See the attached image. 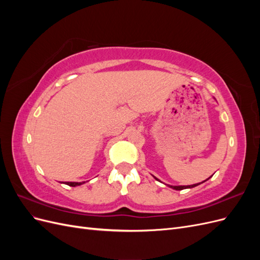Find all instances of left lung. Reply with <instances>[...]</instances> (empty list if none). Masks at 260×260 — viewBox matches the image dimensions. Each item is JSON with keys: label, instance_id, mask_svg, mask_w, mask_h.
<instances>
[{"label": "left lung", "instance_id": "left-lung-1", "mask_svg": "<svg viewBox=\"0 0 260 260\" xmlns=\"http://www.w3.org/2000/svg\"><path fill=\"white\" fill-rule=\"evenodd\" d=\"M155 178V177H154ZM210 178V177H209ZM208 178V179H209ZM156 180H158L157 178H155ZM208 179H206L205 181H207ZM205 181H203V182H205ZM203 182H200V183H196V184H192V185H168V186H170L171 188H174V190H177V191H180V190H184V188H192V187H194V186H198V185H200L201 183H203Z\"/></svg>", "mask_w": 260, "mask_h": 260}]
</instances>
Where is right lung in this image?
Listing matches in <instances>:
<instances>
[{"mask_svg":"<svg viewBox=\"0 0 260 260\" xmlns=\"http://www.w3.org/2000/svg\"><path fill=\"white\" fill-rule=\"evenodd\" d=\"M82 183H84V182H66L65 184H67L69 186H77V185H80Z\"/></svg>","mask_w":260,"mask_h":260,"instance_id":"add662e5","label":"right lung"}]
</instances>
